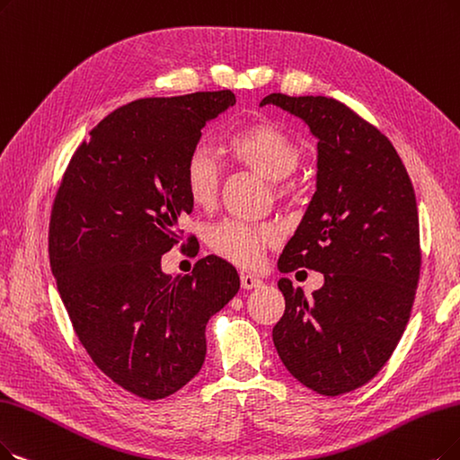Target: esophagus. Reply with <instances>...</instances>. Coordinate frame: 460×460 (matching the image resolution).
<instances>
[{
  "label": "esophagus",
  "instance_id": "obj_1",
  "mask_svg": "<svg viewBox=\"0 0 460 460\" xmlns=\"http://www.w3.org/2000/svg\"><path fill=\"white\" fill-rule=\"evenodd\" d=\"M242 287H243L245 290L259 288V287H262V279L254 278V275H251V273H242Z\"/></svg>",
  "mask_w": 460,
  "mask_h": 460
}]
</instances>
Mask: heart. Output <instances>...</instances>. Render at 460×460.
<instances>
[{"label": "heart", "mask_w": 460, "mask_h": 460, "mask_svg": "<svg viewBox=\"0 0 460 460\" xmlns=\"http://www.w3.org/2000/svg\"><path fill=\"white\" fill-rule=\"evenodd\" d=\"M226 153L237 164L273 182L278 194L290 190L288 175L298 170L302 146L281 126L254 122L234 132L226 139ZM220 168L209 146L198 143L185 162V187L192 204L208 208L217 199ZM275 240V232L264 225H249L242 220H225L209 232V245L225 259L252 266L261 261L264 245Z\"/></svg>", "instance_id": "heart-1"}]
</instances>
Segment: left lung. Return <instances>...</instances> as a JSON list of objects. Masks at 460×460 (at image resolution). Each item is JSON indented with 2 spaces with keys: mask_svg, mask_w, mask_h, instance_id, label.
Segmentation results:
<instances>
[{
  "mask_svg": "<svg viewBox=\"0 0 460 460\" xmlns=\"http://www.w3.org/2000/svg\"><path fill=\"white\" fill-rule=\"evenodd\" d=\"M268 103L319 141L317 190L278 268L324 275L309 298L279 279L273 345L307 389L338 396L368 383L406 330L420 268L415 192L393 143L341 102L270 94Z\"/></svg>",
  "mask_w": 460,
  "mask_h": 460,
  "instance_id": "8db88e82",
  "label": "left lung"
}]
</instances>
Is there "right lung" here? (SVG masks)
Returning <instances> with one entry per match:
<instances>
[{"mask_svg":"<svg viewBox=\"0 0 460 460\" xmlns=\"http://www.w3.org/2000/svg\"><path fill=\"white\" fill-rule=\"evenodd\" d=\"M230 90L145 98L81 143L54 198L49 256L75 334L98 368L145 400L177 393L206 360L208 321L240 290L215 254L192 275L162 271L190 215L185 162Z\"/></svg>","mask_w":460,"mask_h":460,"instance_id":"obj_1","label":"right lung"}]
</instances>
